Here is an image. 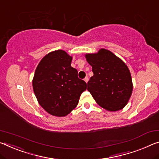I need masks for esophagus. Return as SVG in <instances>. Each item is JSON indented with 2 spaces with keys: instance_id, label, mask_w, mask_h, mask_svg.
<instances>
[{
  "instance_id": "34e87169",
  "label": "esophagus",
  "mask_w": 159,
  "mask_h": 159,
  "mask_svg": "<svg viewBox=\"0 0 159 159\" xmlns=\"http://www.w3.org/2000/svg\"><path fill=\"white\" fill-rule=\"evenodd\" d=\"M84 80H85V81L86 82V83H88V81H89V77H88V76L85 77V79H84Z\"/></svg>"
}]
</instances>
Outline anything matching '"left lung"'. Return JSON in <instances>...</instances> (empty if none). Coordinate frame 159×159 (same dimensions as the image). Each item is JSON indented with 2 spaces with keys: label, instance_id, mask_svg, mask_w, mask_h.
I'll return each instance as SVG.
<instances>
[{
  "label": "left lung",
  "instance_id": "8db88e82",
  "mask_svg": "<svg viewBox=\"0 0 159 159\" xmlns=\"http://www.w3.org/2000/svg\"><path fill=\"white\" fill-rule=\"evenodd\" d=\"M85 58L93 72L88 82V90L104 109L112 112L122 110L129 101L133 89L127 65L105 49L95 54H85Z\"/></svg>",
  "mask_w": 159,
  "mask_h": 159
}]
</instances>
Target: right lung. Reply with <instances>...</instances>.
I'll use <instances>...</instances> for the list:
<instances>
[{
    "label": "right lung",
    "instance_id": "obj_1",
    "mask_svg": "<svg viewBox=\"0 0 159 159\" xmlns=\"http://www.w3.org/2000/svg\"><path fill=\"white\" fill-rule=\"evenodd\" d=\"M72 57L64 50L47 54L39 63L32 86L39 104L57 117H64L77 106L87 84L70 66Z\"/></svg>",
    "mask_w": 159,
    "mask_h": 159
}]
</instances>
